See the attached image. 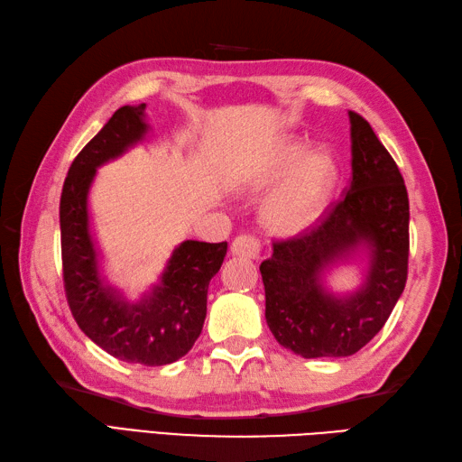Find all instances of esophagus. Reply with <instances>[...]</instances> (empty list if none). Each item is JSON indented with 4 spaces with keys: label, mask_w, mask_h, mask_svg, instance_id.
<instances>
[{
    "label": "esophagus",
    "mask_w": 462,
    "mask_h": 462,
    "mask_svg": "<svg viewBox=\"0 0 462 462\" xmlns=\"http://www.w3.org/2000/svg\"><path fill=\"white\" fill-rule=\"evenodd\" d=\"M230 250H232L234 255L252 257V260H255V257H260L262 244H260V240L255 238V236L242 234V236H238V238L232 242V248Z\"/></svg>",
    "instance_id": "34e87169"
}]
</instances>
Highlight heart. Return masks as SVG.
<instances>
[{
    "label": "heart",
    "instance_id": "1",
    "mask_svg": "<svg viewBox=\"0 0 462 462\" xmlns=\"http://www.w3.org/2000/svg\"><path fill=\"white\" fill-rule=\"evenodd\" d=\"M338 175V159L327 145L307 149L297 139L277 145L252 180L257 190L272 189L282 182L265 202V226L282 236L309 230L335 195Z\"/></svg>",
    "mask_w": 462,
    "mask_h": 462
}]
</instances>
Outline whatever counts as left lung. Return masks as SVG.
<instances>
[{
    "label": "left lung",
    "mask_w": 462,
    "mask_h": 462,
    "mask_svg": "<svg viewBox=\"0 0 462 462\" xmlns=\"http://www.w3.org/2000/svg\"><path fill=\"white\" fill-rule=\"evenodd\" d=\"M352 180L317 226L273 242L260 272L265 320L282 346L303 358L352 356L378 335L407 282L410 200L398 165L356 112H348ZM367 252L365 283L345 298L322 285L328 266Z\"/></svg>",
    "instance_id": "1"
}]
</instances>
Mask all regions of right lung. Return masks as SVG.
Here are the masks:
<instances>
[{"instance_id": "add662e5", "label": "right lung", "mask_w": 462, "mask_h": 462, "mask_svg": "<svg viewBox=\"0 0 462 462\" xmlns=\"http://www.w3.org/2000/svg\"><path fill=\"white\" fill-rule=\"evenodd\" d=\"M147 134L145 104L122 106L72 161L60 195L62 282L80 330L114 358L163 366L195 345L207 317L208 283L218 273L228 244L185 240L142 301H125L98 270L90 234L88 192L96 169L120 157Z\"/></svg>"}]
</instances>
